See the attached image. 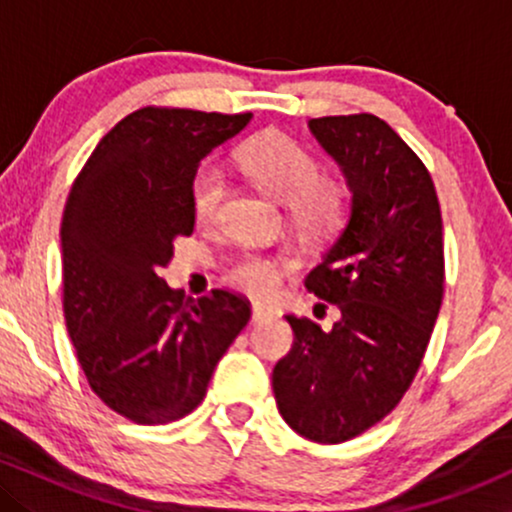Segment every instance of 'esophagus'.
Instances as JSON below:
<instances>
[{
	"label": "esophagus",
	"instance_id": "obj_1",
	"mask_svg": "<svg viewBox=\"0 0 512 512\" xmlns=\"http://www.w3.org/2000/svg\"><path fill=\"white\" fill-rule=\"evenodd\" d=\"M269 315H272V310L264 308V305H260V303L252 305V322H262V320H267Z\"/></svg>",
	"mask_w": 512,
	"mask_h": 512
}]
</instances>
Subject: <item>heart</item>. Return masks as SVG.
<instances>
[{
    "instance_id": "obj_1",
    "label": "heart",
    "mask_w": 512,
    "mask_h": 512,
    "mask_svg": "<svg viewBox=\"0 0 512 512\" xmlns=\"http://www.w3.org/2000/svg\"><path fill=\"white\" fill-rule=\"evenodd\" d=\"M240 166L248 178L269 197L289 204V216L298 231L308 236H325L339 226L346 211V187L332 175L317 173V158L291 139L289 134H257L240 151ZM226 180L219 168H202L192 182V209L197 221L207 223L219 211ZM289 257H269L248 252L228 264L226 279L250 296H272L279 286L281 267H289Z\"/></svg>"
}]
</instances>
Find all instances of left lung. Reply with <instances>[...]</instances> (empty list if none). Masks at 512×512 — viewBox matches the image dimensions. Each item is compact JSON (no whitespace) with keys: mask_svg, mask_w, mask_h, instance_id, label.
I'll return each mask as SVG.
<instances>
[{"mask_svg":"<svg viewBox=\"0 0 512 512\" xmlns=\"http://www.w3.org/2000/svg\"><path fill=\"white\" fill-rule=\"evenodd\" d=\"M308 129L351 192L342 231L305 276L339 320L322 330L286 315L293 346L272 387L293 431L344 443L385 419L421 366L443 301V219L426 166L380 117H317Z\"/></svg>","mask_w":512,"mask_h":512,"instance_id":"1","label":"left lung"}]
</instances>
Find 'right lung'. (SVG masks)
<instances>
[{
  "instance_id": "add662e5",
  "label": "right lung",
  "mask_w": 512,
  "mask_h": 512,
  "mask_svg": "<svg viewBox=\"0 0 512 512\" xmlns=\"http://www.w3.org/2000/svg\"><path fill=\"white\" fill-rule=\"evenodd\" d=\"M245 115L142 108L98 142L62 216L64 320L88 385L134 424H170L202 402L250 320L231 291L187 298L163 281L173 240L195 231L192 182Z\"/></svg>"
}]
</instances>
